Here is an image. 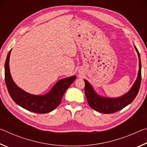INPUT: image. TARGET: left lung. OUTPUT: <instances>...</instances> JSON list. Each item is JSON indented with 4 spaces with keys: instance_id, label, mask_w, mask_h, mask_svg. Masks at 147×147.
<instances>
[{
    "instance_id": "obj_1",
    "label": "left lung",
    "mask_w": 147,
    "mask_h": 147,
    "mask_svg": "<svg viewBox=\"0 0 147 147\" xmlns=\"http://www.w3.org/2000/svg\"><path fill=\"white\" fill-rule=\"evenodd\" d=\"M139 57V71L137 79L133 86L128 93L118 98H107L99 96L94 91L93 87L91 86L86 80L85 82V94L89 106L92 109L102 113H113L117 112L124 107L128 106L132 102L138 94L140 88L141 82V62L140 54L138 49L134 45Z\"/></svg>"
}]
</instances>
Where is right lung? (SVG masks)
<instances>
[{"mask_svg":"<svg viewBox=\"0 0 147 147\" xmlns=\"http://www.w3.org/2000/svg\"><path fill=\"white\" fill-rule=\"evenodd\" d=\"M11 49L5 62V82L8 93L17 104L32 112L47 113L56 109L60 104L65 92L76 78V76L65 78L57 82L48 93L44 95H34L19 88L13 80L9 73V61Z\"/></svg>","mask_w":147,"mask_h":147,"instance_id":"right-lung-1","label":"right lung"}]
</instances>
